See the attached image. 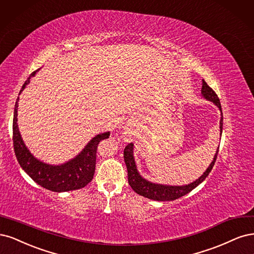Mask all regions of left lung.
I'll return each mask as SVG.
<instances>
[{"mask_svg":"<svg viewBox=\"0 0 254 254\" xmlns=\"http://www.w3.org/2000/svg\"><path fill=\"white\" fill-rule=\"evenodd\" d=\"M201 94L202 96L206 98V99L212 101L215 103L220 112H222V105H220V101L218 99V97L216 93L212 89L204 80H202V88H201ZM220 134L223 132V114L222 117H220ZM133 143H128L124 151V157L126 165L127 168V179H128V185L130 188L139 195L144 196L146 198H150L153 200H158V201H169V200H175L182 196L188 194L191 192L193 189H195L200 183H202L206 177L209 175L211 172L212 168H213L214 163L217 158V154L218 150L216 151V154L214 155L213 161L211 162L210 167L207 169V171L194 183L187 185V186H182V187H176V186H163V185H155L152 184L148 181H145L140 175L138 174L136 165H135V160L133 156ZM219 149V148H218Z\"/></svg>","mask_w":254,"mask_h":254,"instance_id":"1","label":"left lung"}]
</instances>
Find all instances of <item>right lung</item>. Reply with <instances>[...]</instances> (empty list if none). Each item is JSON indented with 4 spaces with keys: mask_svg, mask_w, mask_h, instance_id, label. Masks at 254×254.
<instances>
[{
    "mask_svg": "<svg viewBox=\"0 0 254 254\" xmlns=\"http://www.w3.org/2000/svg\"><path fill=\"white\" fill-rule=\"evenodd\" d=\"M36 71L31 72L29 78L23 84L20 93L29 83L30 78L35 76ZM18 101L19 97L14 105L12 121L13 149L21 168L31 177L32 181L53 192H66L82 189L91 183L95 174L98 144L103 139L109 138L110 133L108 132L97 135L76 158H73L67 163H64L62 166L46 165V163L41 162L32 156L22 140L17 125Z\"/></svg>",
    "mask_w": 254,
    "mask_h": 254,
    "instance_id": "obj_1",
    "label": "right lung"
}]
</instances>
